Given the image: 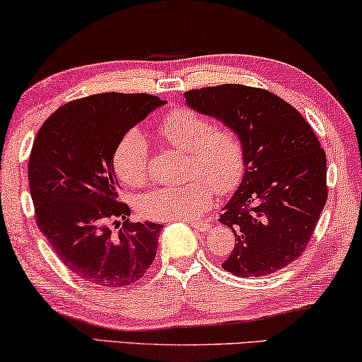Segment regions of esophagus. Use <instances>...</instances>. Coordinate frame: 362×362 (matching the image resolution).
Masks as SVG:
<instances>
[{
  "instance_id": "esophagus-1",
  "label": "esophagus",
  "mask_w": 362,
  "mask_h": 362,
  "mask_svg": "<svg viewBox=\"0 0 362 362\" xmlns=\"http://www.w3.org/2000/svg\"><path fill=\"white\" fill-rule=\"evenodd\" d=\"M190 228L198 230V233H208L211 229V224L206 223V221H198V223H190Z\"/></svg>"
}]
</instances>
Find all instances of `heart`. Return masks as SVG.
Returning a JSON list of instances; mask_svg holds the SVG:
<instances>
[{
  "instance_id": "b5f03b06",
  "label": "heart",
  "mask_w": 362,
  "mask_h": 362,
  "mask_svg": "<svg viewBox=\"0 0 362 362\" xmlns=\"http://www.w3.org/2000/svg\"><path fill=\"white\" fill-rule=\"evenodd\" d=\"M159 134L170 146L188 154L187 175L180 185L153 188L139 197L138 211L154 221H192L219 195L234 192L245 174V148L235 129L216 127L211 118L192 109H175L159 122ZM122 183L139 187L148 180L149 146L146 134L132 128L118 139L112 156Z\"/></svg>"
}]
</instances>
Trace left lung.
I'll use <instances>...</instances> for the list:
<instances>
[{
    "label": "left lung",
    "mask_w": 362,
    "mask_h": 362,
    "mask_svg": "<svg viewBox=\"0 0 362 362\" xmlns=\"http://www.w3.org/2000/svg\"><path fill=\"white\" fill-rule=\"evenodd\" d=\"M187 105L235 129L245 174L219 221L235 247L223 263L240 278L267 276L305 250L327 203V158L305 118L265 89L221 84L185 93Z\"/></svg>",
    "instance_id": "left-lung-1"
}]
</instances>
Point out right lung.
<instances>
[{
	"mask_svg": "<svg viewBox=\"0 0 362 362\" xmlns=\"http://www.w3.org/2000/svg\"><path fill=\"white\" fill-rule=\"evenodd\" d=\"M164 104L148 94L83 97L53 112L37 133L29 158L37 226L63 265L84 281L127 288L154 262L164 226L129 223L112 156L128 129Z\"/></svg>",
	"mask_w": 362,
	"mask_h": 362,
	"instance_id": "obj_1",
	"label": "right lung"
}]
</instances>
